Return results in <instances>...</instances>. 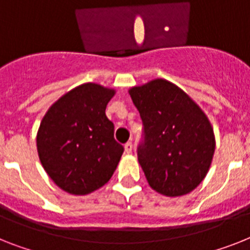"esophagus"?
Wrapping results in <instances>:
<instances>
[{"mask_svg": "<svg viewBox=\"0 0 250 250\" xmlns=\"http://www.w3.org/2000/svg\"><path fill=\"white\" fill-rule=\"evenodd\" d=\"M132 148H133V145H132V142H127V144L125 145V150L127 154H131Z\"/></svg>", "mask_w": 250, "mask_h": 250, "instance_id": "1", "label": "esophagus"}]
</instances>
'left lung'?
Listing matches in <instances>:
<instances>
[{
    "label": "left lung",
    "instance_id": "obj_1",
    "mask_svg": "<svg viewBox=\"0 0 250 250\" xmlns=\"http://www.w3.org/2000/svg\"><path fill=\"white\" fill-rule=\"evenodd\" d=\"M142 121L138 163L152 189L169 197L192 192L215 152L205 113L174 83L157 79L129 90Z\"/></svg>",
    "mask_w": 250,
    "mask_h": 250
}]
</instances>
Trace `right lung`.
I'll use <instances>...</instances> for the list:
<instances>
[{
  "mask_svg": "<svg viewBox=\"0 0 250 250\" xmlns=\"http://www.w3.org/2000/svg\"><path fill=\"white\" fill-rule=\"evenodd\" d=\"M114 90L83 83L63 95L44 115L37 147L44 170L71 194H89L112 178L125 147L115 141L105 115Z\"/></svg>",
  "mask_w": 250,
  "mask_h": 250,
  "instance_id": "1",
  "label": "right lung"
}]
</instances>
